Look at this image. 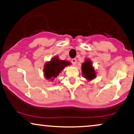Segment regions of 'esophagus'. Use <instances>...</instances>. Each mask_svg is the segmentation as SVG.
Segmentation results:
<instances>
[{"mask_svg": "<svg viewBox=\"0 0 134 134\" xmlns=\"http://www.w3.org/2000/svg\"><path fill=\"white\" fill-rule=\"evenodd\" d=\"M71 62H72V65H76V63H77V60L76 59V58H73V59H72Z\"/></svg>", "mask_w": 134, "mask_h": 134, "instance_id": "obj_1", "label": "esophagus"}]
</instances>
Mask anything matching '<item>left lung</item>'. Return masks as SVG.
<instances>
[{
    "label": "left lung",
    "instance_id": "8db88e82",
    "mask_svg": "<svg viewBox=\"0 0 134 134\" xmlns=\"http://www.w3.org/2000/svg\"><path fill=\"white\" fill-rule=\"evenodd\" d=\"M81 70L82 76L88 81H92L96 78V72L92 64V61L89 58H86L85 62L82 63Z\"/></svg>",
    "mask_w": 134,
    "mask_h": 134
}]
</instances>
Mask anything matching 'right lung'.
<instances>
[{
  "label": "right lung",
  "mask_w": 134,
  "mask_h": 134,
  "mask_svg": "<svg viewBox=\"0 0 134 134\" xmlns=\"http://www.w3.org/2000/svg\"><path fill=\"white\" fill-rule=\"evenodd\" d=\"M69 61L60 60L57 56L53 57L49 62H46L44 65L43 73L45 79L49 81H53L59 74L67 66L70 65Z\"/></svg>",
  "instance_id": "obj_1"
}]
</instances>
